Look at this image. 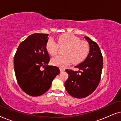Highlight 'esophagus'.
<instances>
[{
  "label": "esophagus",
  "instance_id": "obj_1",
  "mask_svg": "<svg viewBox=\"0 0 121 121\" xmlns=\"http://www.w3.org/2000/svg\"><path fill=\"white\" fill-rule=\"evenodd\" d=\"M65 70V69L63 68H60V72H63Z\"/></svg>",
  "mask_w": 121,
  "mask_h": 121
}]
</instances>
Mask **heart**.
Listing matches in <instances>:
<instances>
[{
	"label": "heart",
	"mask_w": 121,
	"mask_h": 121,
	"mask_svg": "<svg viewBox=\"0 0 121 121\" xmlns=\"http://www.w3.org/2000/svg\"><path fill=\"white\" fill-rule=\"evenodd\" d=\"M58 43L53 39H49L46 44V49L52 56L58 53L59 47H65L64 55L58 56L52 59L53 64L65 67L73 62L78 64L84 60L88 55L90 47L86 41H81L74 35L65 34L58 37Z\"/></svg>",
	"instance_id": "1"
}]
</instances>
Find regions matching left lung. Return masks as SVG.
Masks as SVG:
<instances>
[{"instance_id": "1", "label": "left lung", "mask_w": 121, "mask_h": 121, "mask_svg": "<svg viewBox=\"0 0 121 121\" xmlns=\"http://www.w3.org/2000/svg\"><path fill=\"white\" fill-rule=\"evenodd\" d=\"M90 52L84 62L75 68L79 70L66 69L69 75L65 82L66 90L73 97L82 99L90 95L98 86L103 67V57L98 44L86 36Z\"/></svg>"}]
</instances>
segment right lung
I'll use <instances>...</instances> for the list:
<instances>
[{
  "instance_id": "obj_1",
  "label": "right lung",
  "mask_w": 121,
  "mask_h": 121,
  "mask_svg": "<svg viewBox=\"0 0 121 121\" xmlns=\"http://www.w3.org/2000/svg\"><path fill=\"white\" fill-rule=\"evenodd\" d=\"M48 35L34 34L20 44L14 56V70L20 88L31 96L47 92L60 73L58 68L48 65L50 60L46 49ZM44 67V70L40 68Z\"/></svg>"
}]
</instances>
